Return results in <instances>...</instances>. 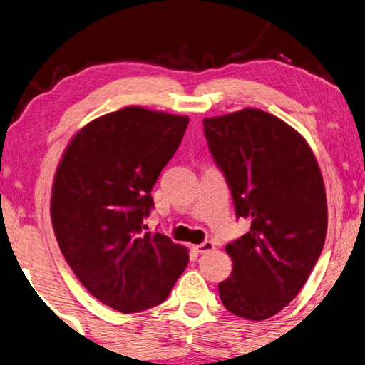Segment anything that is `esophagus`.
<instances>
[{"instance_id":"34e87169","label":"esophagus","mask_w":365,"mask_h":365,"mask_svg":"<svg viewBox=\"0 0 365 365\" xmlns=\"http://www.w3.org/2000/svg\"><path fill=\"white\" fill-rule=\"evenodd\" d=\"M195 250H197V253H209V251L215 250V245L212 243V241H204V243H200L195 246Z\"/></svg>"}]
</instances>
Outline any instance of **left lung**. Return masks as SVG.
<instances>
[{
  "label": "left lung",
  "instance_id": "8db88e82",
  "mask_svg": "<svg viewBox=\"0 0 365 365\" xmlns=\"http://www.w3.org/2000/svg\"><path fill=\"white\" fill-rule=\"evenodd\" d=\"M204 132L237 217L251 220L250 232L227 245L233 271L218 294L233 315L261 322L295 299L322 253L328 228L322 171L307 140L261 109L209 117Z\"/></svg>",
  "mask_w": 365,
  "mask_h": 365
}]
</instances>
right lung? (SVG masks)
<instances>
[{
  "label": "right lung",
  "instance_id": "obj_1",
  "mask_svg": "<svg viewBox=\"0 0 365 365\" xmlns=\"http://www.w3.org/2000/svg\"><path fill=\"white\" fill-rule=\"evenodd\" d=\"M187 124V115L127 106L80 128L55 171L50 217L61 255L117 312L160 305L189 262L186 246L143 225Z\"/></svg>",
  "mask_w": 365,
  "mask_h": 365
}]
</instances>
